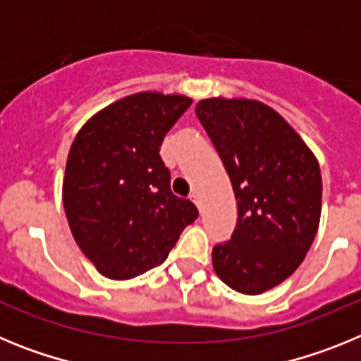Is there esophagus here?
Wrapping results in <instances>:
<instances>
[{
	"mask_svg": "<svg viewBox=\"0 0 361 361\" xmlns=\"http://www.w3.org/2000/svg\"><path fill=\"white\" fill-rule=\"evenodd\" d=\"M190 199H191V202L195 204L197 208H200V197H199V193H191Z\"/></svg>",
	"mask_w": 361,
	"mask_h": 361,
	"instance_id": "obj_1",
	"label": "esophagus"
}]
</instances>
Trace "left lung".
Returning a JSON list of instances; mask_svg holds the SVG:
<instances>
[{
    "mask_svg": "<svg viewBox=\"0 0 361 361\" xmlns=\"http://www.w3.org/2000/svg\"><path fill=\"white\" fill-rule=\"evenodd\" d=\"M195 114L222 159L238 209L231 238L213 247V267L235 291L260 295L295 273L317 237L320 166L264 103L204 99Z\"/></svg>",
    "mask_w": 361,
    "mask_h": 361,
    "instance_id": "obj_1",
    "label": "left lung"
}]
</instances>
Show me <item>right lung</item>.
Here are the masks:
<instances>
[{
	"instance_id": "1",
	"label": "right lung",
	"mask_w": 361,
	"mask_h": 361,
	"mask_svg": "<svg viewBox=\"0 0 361 361\" xmlns=\"http://www.w3.org/2000/svg\"><path fill=\"white\" fill-rule=\"evenodd\" d=\"M186 95L141 92L119 99L79 130L63 180L72 235L101 275L128 280L161 266L199 216L173 195L164 135L190 108Z\"/></svg>"
}]
</instances>
